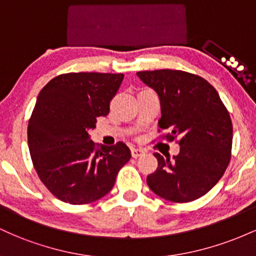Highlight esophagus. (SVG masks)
<instances>
[{
	"mask_svg": "<svg viewBox=\"0 0 256 256\" xmlns=\"http://www.w3.org/2000/svg\"><path fill=\"white\" fill-rule=\"evenodd\" d=\"M144 154V150L142 148H132L131 149V155L132 158H138V156H142Z\"/></svg>",
	"mask_w": 256,
	"mask_h": 256,
	"instance_id": "1",
	"label": "esophagus"
}]
</instances>
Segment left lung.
<instances>
[{"mask_svg":"<svg viewBox=\"0 0 256 256\" xmlns=\"http://www.w3.org/2000/svg\"><path fill=\"white\" fill-rule=\"evenodd\" d=\"M138 78L158 94L161 106L158 128L179 138V154L158 152L156 171L146 184L160 198L190 202L210 192L231 158L232 122L216 90L204 78L177 70L137 72Z\"/></svg>","mask_w":256,"mask_h":256,"instance_id":"1","label":"left lung"}]
</instances>
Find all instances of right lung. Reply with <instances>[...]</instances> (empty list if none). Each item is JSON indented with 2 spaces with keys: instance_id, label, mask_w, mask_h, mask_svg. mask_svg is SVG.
Masks as SVG:
<instances>
[{
  "instance_id": "1",
  "label": "right lung",
  "mask_w": 256,
  "mask_h": 256,
  "mask_svg": "<svg viewBox=\"0 0 256 256\" xmlns=\"http://www.w3.org/2000/svg\"><path fill=\"white\" fill-rule=\"evenodd\" d=\"M122 79V73H66L38 94L28 120V149L38 177L61 201L85 204L104 198L130 160L125 143L98 149L89 134L96 118L110 113Z\"/></svg>"
}]
</instances>
